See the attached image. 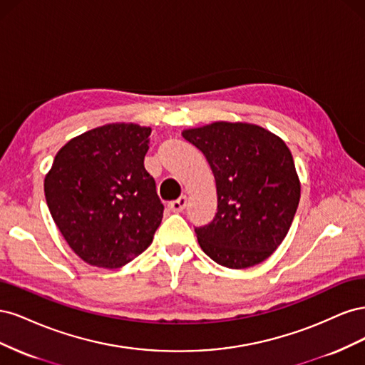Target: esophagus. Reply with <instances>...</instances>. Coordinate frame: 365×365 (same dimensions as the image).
<instances>
[{
	"label": "esophagus",
	"mask_w": 365,
	"mask_h": 365,
	"mask_svg": "<svg viewBox=\"0 0 365 365\" xmlns=\"http://www.w3.org/2000/svg\"><path fill=\"white\" fill-rule=\"evenodd\" d=\"M185 205H187V197L185 196H181L176 201L169 202V208L172 210V212H175V213H181L182 210L185 208Z\"/></svg>",
	"instance_id": "1"
}]
</instances>
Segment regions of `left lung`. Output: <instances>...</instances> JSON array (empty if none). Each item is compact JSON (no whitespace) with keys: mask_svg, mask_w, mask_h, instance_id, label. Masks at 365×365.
<instances>
[{"mask_svg":"<svg viewBox=\"0 0 365 365\" xmlns=\"http://www.w3.org/2000/svg\"><path fill=\"white\" fill-rule=\"evenodd\" d=\"M182 137L204 153L216 181L217 213L195 228L202 251L231 269L267 260L288 235L300 201L289 148L272 132L239 121L185 129Z\"/></svg>","mask_w":365,"mask_h":365,"instance_id":"obj_1","label":"left lung"}]
</instances>
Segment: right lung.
<instances>
[{"mask_svg":"<svg viewBox=\"0 0 365 365\" xmlns=\"http://www.w3.org/2000/svg\"><path fill=\"white\" fill-rule=\"evenodd\" d=\"M152 129L111 123L74 137L43 181L47 205L83 262L114 269L150 244L164 205L145 169Z\"/></svg>","mask_w":365,"mask_h":365,"instance_id":"right-lung-1","label":"right lung"}]
</instances>
